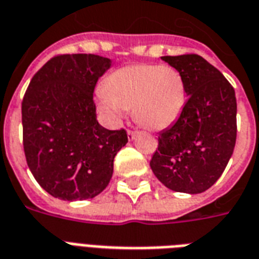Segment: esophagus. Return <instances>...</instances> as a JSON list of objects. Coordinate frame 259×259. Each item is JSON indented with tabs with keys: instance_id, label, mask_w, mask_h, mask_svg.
Here are the masks:
<instances>
[{
	"instance_id": "1",
	"label": "esophagus",
	"mask_w": 259,
	"mask_h": 259,
	"mask_svg": "<svg viewBox=\"0 0 259 259\" xmlns=\"http://www.w3.org/2000/svg\"><path fill=\"white\" fill-rule=\"evenodd\" d=\"M127 135H128V139L132 140V139H134V138H135V136H136V132H135V131H132V130H128V131H127Z\"/></svg>"
}]
</instances>
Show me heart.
<instances>
[{
    "mask_svg": "<svg viewBox=\"0 0 259 259\" xmlns=\"http://www.w3.org/2000/svg\"><path fill=\"white\" fill-rule=\"evenodd\" d=\"M98 105L113 121L124 109L143 127L159 131L177 121L185 107L186 90L181 73L171 66H124L112 71L97 93Z\"/></svg>",
    "mask_w": 259,
    "mask_h": 259,
    "instance_id": "1",
    "label": "heart"
}]
</instances>
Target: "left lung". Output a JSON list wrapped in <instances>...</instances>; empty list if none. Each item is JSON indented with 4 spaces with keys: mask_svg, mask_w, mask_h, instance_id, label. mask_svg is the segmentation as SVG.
<instances>
[{
    "mask_svg": "<svg viewBox=\"0 0 259 259\" xmlns=\"http://www.w3.org/2000/svg\"><path fill=\"white\" fill-rule=\"evenodd\" d=\"M181 73L188 100L177 121L158 136L150 166L169 189L201 193L226 169L236 142L235 90L196 54L162 57Z\"/></svg>",
    "mask_w": 259,
    "mask_h": 259,
    "instance_id": "1",
    "label": "left lung"
}]
</instances>
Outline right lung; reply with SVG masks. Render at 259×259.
Segmentation results:
<instances>
[{
    "label": "right lung",
    "instance_id": "add662e5",
    "mask_svg": "<svg viewBox=\"0 0 259 259\" xmlns=\"http://www.w3.org/2000/svg\"><path fill=\"white\" fill-rule=\"evenodd\" d=\"M111 59L93 54L51 58L32 77L21 104L28 167L46 192L77 201L105 189L127 131L100 125L93 100Z\"/></svg>",
    "mask_w": 259,
    "mask_h": 259
}]
</instances>
